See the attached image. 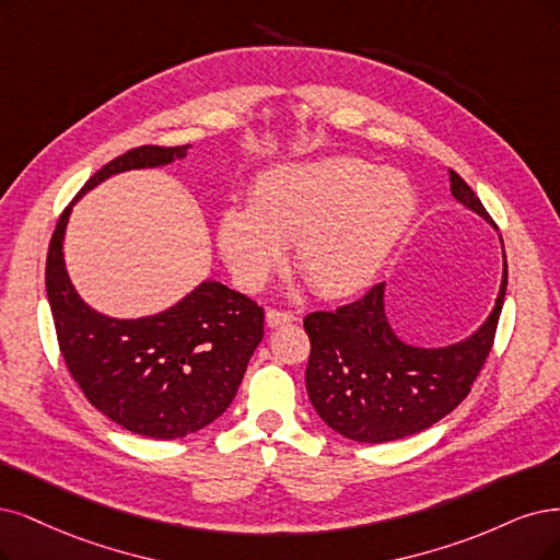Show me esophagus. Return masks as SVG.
Returning <instances> with one entry per match:
<instances>
[{"label":"esophagus","instance_id":"esophagus-1","mask_svg":"<svg viewBox=\"0 0 560 560\" xmlns=\"http://www.w3.org/2000/svg\"><path fill=\"white\" fill-rule=\"evenodd\" d=\"M265 320H267L269 327H279V325H285V323H295L298 316L293 312H281V308H267Z\"/></svg>","mask_w":560,"mask_h":560}]
</instances>
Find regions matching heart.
<instances>
[{"label":"heart","mask_w":560,"mask_h":560,"mask_svg":"<svg viewBox=\"0 0 560 560\" xmlns=\"http://www.w3.org/2000/svg\"><path fill=\"white\" fill-rule=\"evenodd\" d=\"M416 189L397 171L360 159L293 163L265 173L252 205L219 219V248L244 288H258L295 242V267L323 298L358 293L416 217Z\"/></svg>","instance_id":"1"}]
</instances>
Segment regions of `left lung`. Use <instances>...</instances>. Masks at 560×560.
Segmentation results:
<instances>
[{
	"label": "left lung",
	"mask_w": 560,
	"mask_h": 560,
	"mask_svg": "<svg viewBox=\"0 0 560 560\" xmlns=\"http://www.w3.org/2000/svg\"><path fill=\"white\" fill-rule=\"evenodd\" d=\"M450 189L468 210L491 221L470 186L450 171ZM508 262L499 300L487 323L462 343L416 348L404 343L385 318L378 283L337 312L304 318L312 341L306 392L323 422L358 443H389L420 433L457 408L482 371L499 327Z\"/></svg>",
	"instance_id": "obj_1"
}]
</instances>
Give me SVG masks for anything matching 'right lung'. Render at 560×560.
<instances>
[{"mask_svg": "<svg viewBox=\"0 0 560 560\" xmlns=\"http://www.w3.org/2000/svg\"><path fill=\"white\" fill-rule=\"evenodd\" d=\"M189 144H140L96 171L73 202L106 177L182 159ZM65 207L50 237L46 291L59 353L88 401L115 424L156 441L184 439L231 406L262 339L265 312L252 298L205 281L168 312L117 320L96 314L69 281L61 240Z\"/></svg>", "mask_w": 560, "mask_h": 560, "instance_id": "obj_1", "label": "right lung"}]
</instances>
